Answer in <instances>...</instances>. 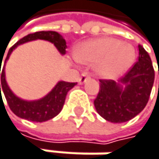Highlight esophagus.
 <instances>
[{
  "label": "esophagus",
  "mask_w": 159,
  "mask_h": 159,
  "mask_svg": "<svg viewBox=\"0 0 159 159\" xmlns=\"http://www.w3.org/2000/svg\"><path fill=\"white\" fill-rule=\"evenodd\" d=\"M90 77H91V76H90V73H89V72H83V73H82V75H81V77L79 78V80H78L79 84H83V83H85Z\"/></svg>",
  "instance_id": "1"
}]
</instances>
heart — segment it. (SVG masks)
Listing matches in <instances>:
<instances>
[{"label":"heart","mask_w":159,"mask_h":159,"mask_svg":"<svg viewBox=\"0 0 159 159\" xmlns=\"http://www.w3.org/2000/svg\"><path fill=\"white\" fill-rule=\"evenodd\" d=\"M74 57L81 63H97V71L102 77L115 78L133 64L136 52L122 41L102 38L76 47Z\"/></svg>","instance_id":"1"}]
</instances>
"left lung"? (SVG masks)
Wrapping results in <instances>:
<instances>
[{
  "instance_id": "left-lung-1",
  "label": "left lung",
  "mask_w": 159,
  "mask_h": 159,
  "mask_svg": "<svg viewBox=\"0 0 159 159\" xmlns=\"http://www.w3.org/2000/svg\"><path fill=\"white\" fill-rule=\"evenodd\" d=\"M138 48V61L128 69L118 83L110 79H100L101 89L94 104L98 113L107 121H129L145 108L150 99L154 69L148 52L141 45ZM120 84L125 85L124 89Z\"/></svg>"
}]
</instances>
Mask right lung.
<instances>
[{"label": "right lung", "mask_w": 159, "mask_h": 159, "mask_svg": "<svg viewBox=\"0 0 159 159\" xmlns=\"http://www.w3.org/2000/svg\"><path fill=\"white\" fill-rule=\"evenodd\" d=\"M42 39L47 40L53 43L57 47V49L59 51L61 55L65 53L66 49V43L65 40L61 38V36L56 31H39L35 32L33 34H28L27 36L20 39L17 43H15L11 49H9L7 56L6 57V61L8 59L9 55L11 52L16 48L18 45L23 44L29 41ZM1 61H2L1 58ZM0 63V68H1ZM1 84H0V93L1 90L4 92V95L6 97L7 102L8 104L9 108L11 111L17 115L20 118H24L34 122H44L47 120H50L57 116L63 107V104L65 102V98L67 95L68 91L72 89L77 83H70V82H64L60 81L57 84V86L52 90L50 94H48L45 98L39 101L34 102H26L23 100H20L19 98L14 96L12 92L9 90L6 77H5V65L1 72ZM2 95V93H1Z\"/></svg>", "instance_id": "right-lung-1"}]
</instances>
